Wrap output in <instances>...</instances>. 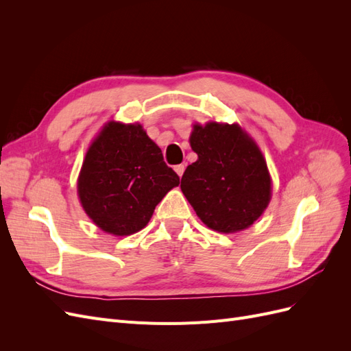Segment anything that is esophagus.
<instances>
[{"label":"esophagus","mask_w":351,"mask_h":351,"mask_svg":"<svg viewBox=\"0 0 351 351\" xmlns=\"http://www.w3.org/2000/svg\"><path fill=\"white\" fill-rule=\"evenodd\" d=\"M174 169H176V173L178 174V177H182V176H183V173H184V165H183V164L176 165V167H174Z\"/></svg>","instance_id":"obj_1"}]
</instances>
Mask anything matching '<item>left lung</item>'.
I'll list each match as a JSON object with an SVG mask.
<instances>
[{
    "instance_id": "1",
    "label": "left lung",
    "mask_w": 351,
    "mask_h": 351,
    "mask_svg": "<svg viewBox=\"0 0 351 351\" xmlns=\"http://www.w3.org/2000/svg\"><path fill=\"white\" fill-rule=\"evenodd\" d=\"M190 146L197 161L186 168L182 192L205 226L218 232L250 227L271 200L267 161L239 124H195Z\"/></svg>"
}]
</instances>
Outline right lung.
I'll use <instances>...</instances> for the list:
<instances>
[{
	"label": "right lung",
	"mask_w": 351,
	"mask_h": 351,
	"mask_svg": "<svg viewBox=\"0 0 351 351\" xmlns=\"http://www.w3.org/2000/svg\"><path fill=\"white\" fill-rule=\"evenodd\" d=\"M178 176L141 124L110 121L84 156L77 180L80 204L102 231L130 236L149 222Z\"/></svg>",
	"instance_id": "1"
}]
</instances>
